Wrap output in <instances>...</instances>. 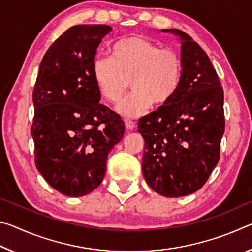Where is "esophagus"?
<instances>
[{
  "mask_svg": "<svg viewBox=\"0 0 252 252\" xmlns=\"http://www.w3.org/2000/svg\"><path fill=\"white\" fill-rule=\"evenodd\" d=\"M125 125L127 130H133L135 126V123L132 120H130V119H125Z\"/></svg>",
  "mask_w": 252,
  "mask_h": 252,
  "instance_id": "obj_1",
  "label": "esophagus"
}]
</instances>
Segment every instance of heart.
<instances>
[{"instance_id": "b5f03b06", "label": "heart", "mask_w": 252, "mask_h": 252, "mask_svg": "<svg viewBox=\"0 0 252 252\" xmlns=\"http://www.w3.org/2000/svg\"><path fill=\"white\" fill-rule=\"evenodd\" d=\"M93 79L101 95L117 102L125 94L129 81L132 91L118 104L123 116L139 117L151 104L162 106L176 95L182 79L180 55L171 49H160L143 36L119 40L111 49V58L96 57Z\"/></svg>"}]
</instances>
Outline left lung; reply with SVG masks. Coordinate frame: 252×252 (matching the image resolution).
<instances>
[{
  "mask_svg": "<svg viewBox=\"0 0 252 252\" xmlns=\"http://www.w3.org/2000/svg\"><path fill=\"white\" fill-rule=\"evenodd\" d=\"M161 31L180 39L181 83L169 103L139 119L138 132L144 140L142 172L148 186L177 198L201 189L218 164L223 90L210 59L192 37L177 29Z\"/></svg>",
  "mask_w": 252,
  "mask_h": 252,
  "instance_id": "left-lung-1",
  "label": "left lung"
}]
</instances>
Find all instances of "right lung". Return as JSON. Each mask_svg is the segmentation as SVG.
<instances>
[{
	"label": "right lung",
	"mask_w": 252,
	"mask_h": 252,
	"mask_svg": "<svg viewBox=\"0 0 252 252\" xmlns=\"http://www.w3.org/2000/svg\"><path fill=\"white\" fill-rule=\"evenodd\" d=\"M111 30L103 24L66 30L42 59L33 90L36 169L67 197L100 186L109 152L125 134L121 117L100 104L93 79L96 49Z\"/></svg>",
	"instance_id": "1"
}]
</instances>
